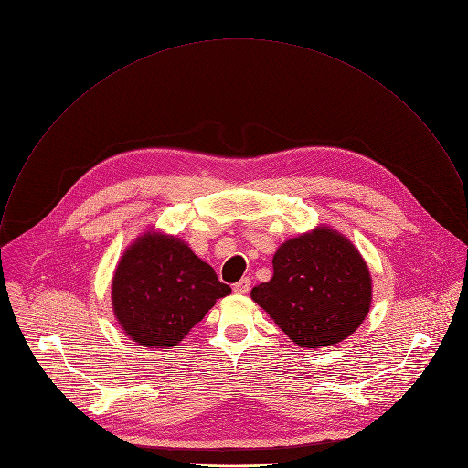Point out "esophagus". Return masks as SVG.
<instances>
[{"mask_svg":"<svg viewBox=\"0 0 468 468\" xmlns=\"http://www.w3.org/2000/svg\"><path fill=\"white\" fill-rule=\"evenodd\" d=\"M249 290H250V278H249V276L241 278L239 282H236V284H234V292H236V293H239V295L249 293Z\"/></svg>","mask_w":468,"mask_h":468,"instance_id":"esophagus-1","label":"esophagus"}]
</instances>
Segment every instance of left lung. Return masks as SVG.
Masks as SVG:
<instances>
[{
	"instance_id": "obj_1",
	"label": "left lung",
	"mask_w": 468,
	"mask_h": 468,
	"mask_svg": "<svg viewBox=\"0 0 468 468\" xmlns=\"http://www.w3.org/2000/svg\"><path fill=\"white\" fill-rule=\"evenodd\" d=\"M272 269V278L254 286L250 297L301 346L339 343L368 314V269L357 249L332 229L280 245Z\"/></svg>"
}]
</instances>
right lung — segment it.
I'll return each mask as SVG.
<instances>
[{
  "mask_svg": "<svg viewBox=\"0 0 468 468\" xmlns=\"http://www.w3.org/2000/svg\"><path fill=\"white\" fill-rule=\"evenodd\" d=\"M230 293L184 241L147 232L123 254L114 280V314L138 345H178L218 299Z\"/></svg>",
  "mask_w": 468,
  "mask_h": 468,
  "instance_id": "right-lung-1",
  "label": "right lung"
}]
</instances>
